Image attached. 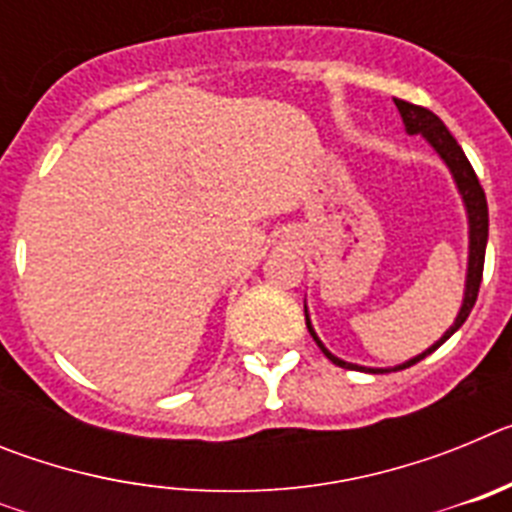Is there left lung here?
<instances>
[{"label":"left lung","mask_w":512,"mask_h":512,"mask_svg":"<svg viewBox=\"0 0 512 512\" xmlns=\"http://www.w3.org/2000/svg\"><path fill=\"white\" fill-rule=\"evenodd\" d=\"M397 110H400L402 122H405V130L410 135H423L428 143L433 146V151L443 158V164L449 166L451 176H454L456 187H459L461 200H464V207H467V217H469V266H467V289H464V302H461V310L456 315L454 325H451L436 343H433L428 351L418 354L415 359L405 361L400 366H392V369H369V366H356L348 364V361H341L338 356H333L328 348L320 343V338L315 336V330L310 325V315H307L305 307V320H307V330H310V336L315 338V343L320 346L325 356L336 366H343V369H359V372H372V374H382V372H400V369H408V366L418 364L420 359H425L428 354H433L441 343L449 341L454 336L456 330L464 325V320L469 318V312H472L474 302H477L479 295V284H482V269H485V248H487V233H490V212H487V197L485 189L479 184L477 174H474L472 164H469V158L464 156L461 146L456 143L454 135L449 133V128L443 125L441 117L433 115L431 110H425V107H418V104H410L405 99H395Z\"/></svg>","instance_id":"left-lung-1"}]
</instances>
